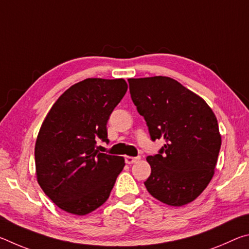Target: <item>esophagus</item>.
<instances>
[{"label": "esophagus", "instance_id": "esophagus-1", "mask_svg": "<svg viewBox=\"0 0 249 249\" xmlns=\"http://www.w3.org/2000/svg\"><path fill=\"white\" fill-rule=\"evenodd\" d=\"M140 159H141L140 156H138V157H130V156H126L125 161H126V163H128V165H130V163H134V162L138 161V160H140Z\"/></svg>", "mask_w": 249, "mask_h": 249}]
</instances>
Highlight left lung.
I'll return each mask as SVG.
<instances>
[{
	"instance_id": "obj_1",
	"label": "left lung",
	"mask_w": 249,
	"mask_h": 249,
	"mask_svg": "<svg viewBox=\"0 0 249 249\" xmlns=\"http://www.w3.org/2000/svg\"><path fill=\"white\" fill-rule=\"evenodd\" d=\"M128 83L151 141L165 140L158 154L147 157L151 167L144 182L147 191L168 205L190 203L214 175L222 142L216 116L203 99L171 78L128 79Z\"/></svg>"
}]
</instances>
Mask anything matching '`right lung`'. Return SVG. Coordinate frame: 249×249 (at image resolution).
<instances>
[{
    "mask_svg": "<svg viewBox=\"0 0 249 249\" xmlns=\"http://www.w3.org/2000/svg\"><path fill=\"white\" fill-rule=\"evenodd\" d=\"M127 91L124 79L89 78L60 95L39 129L35 145L37 181L58 208L86 215L108 199L125 166L120 156L99 153L108 142V117Z\"/></svg>",
    "mask_w": 249,
    "mask_h": 249,
    "instance_id": "add662e5",
    "label": "right lung"
}]
</instances>
